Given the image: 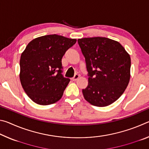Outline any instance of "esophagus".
Segmentation results:
<instances>
[{"label": "esophagus", "instance_id": "obj_1", "mask_svg": "<svg viewBox=\"0 0 149 149\" xmlns=\"http://www.w3.org/2000/svg\"><path fill=\"white\" fill-rule=\"evenodd\" d=\"M79 75L75 74L74 76V77H72V80L73 81H76V80H77L78 79H79Z\"/></svg>", "mask_w": 149, "mask_h": 149}]
</instances>
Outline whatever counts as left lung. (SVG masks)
<instances>
[{
    "instance_id": "left-lung-1",
    "label": "left lung",
    "mask_w": 149,
    "mask_h": 149,
    "mask_svg": "<svg viewBox=\"0 0 149 149\" xmlns=\"http://www.w3.org/2000/svg\"><path fill=\"white\" fill-rule=\"evenodd\" d=\"M86 62L88 85L82 90L93 106L107 107L121 97L129 84L131 58L120 42L97 37L77 40Z\"/></svg>"
}]
</instances>
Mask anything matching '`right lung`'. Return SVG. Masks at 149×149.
Segmentation results:
<instances>
[{
	"instance_id": "add662e5",
	"label": "right lung",
	"mask_w": 149,
	"mask_h": 149,
	"mask_svg": "<svg viewBox=\"0 0 149 149\" xmlns=\"http://www.w3.org/2000/svg\"><path fill=\"white\" fill-rule=\"evenodd\" d=\"M76 39L48 35L32 40L20 57L19 79L34 102L53 104L61 99L70 79L62 73V58Z\"/></svg>"
}]
</instances>
